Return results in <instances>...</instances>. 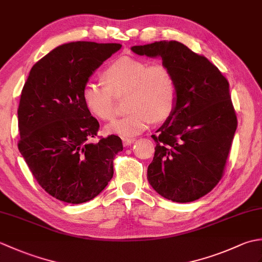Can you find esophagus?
Instances as JSON below:
<instances>
[{
  "mask_svg": "<svg viewBox=\"0 0 262 262\" xmlns=\"http://www.w3.org/2000/svg\"><path fill=\"white\" fill-rule=\"evenodd\" d=\"M135 142V138H130V137H122V144L124 146H129L130 144Z\"/></svg>",
  "mask_w": 262,
  "mask_h": 262,
  "instance_id": "obj_1",
  "label": "esophagus"
}]
</instances>
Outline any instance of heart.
<instances>
[{
	"mask_svg": "<svg viewBox=\"0 0 262 262\" xmlns=\"http://www.w3.org/2000/svg\"><path fill=\"white\" fill-rule=\"evenodd\" d=\"M103 83L88 81L82 89L86 109L101 120L116 115L115 96L127 94V114L107 126L110 134L132 137L144 132L152 121H162L173 113L177 84L171 70L163 64L148 65L129 56L111 63L103 73Z\"/></svg>",
	"mask_w": 262,
	"mask_h": 262,
	"instance_id": "obj_1",
	"label": "heart"
}]
</instances>
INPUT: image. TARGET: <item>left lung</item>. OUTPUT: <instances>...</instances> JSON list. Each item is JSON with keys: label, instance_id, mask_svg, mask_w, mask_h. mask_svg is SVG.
Wrapping results in <instances>:
<instances>
[{"label": "left lung", "instance_id": "obj_1", "mask_svg": "<svg viewBox=\"0 0 262 262\" xmlns=\"http://www.w3.org/2000/svg\"><path fill=\"white\" fill-rule=\"evenodd\" d=\"M137 55L161 57L177 84L173 113L157 133L149 185L161 196L189 203L205 196L220 182L237 120L229 82L214 64L183 43L155 41L133 46Z\"/></svg>", "mask_w": 262, "mask_h": 262}]
</instances>
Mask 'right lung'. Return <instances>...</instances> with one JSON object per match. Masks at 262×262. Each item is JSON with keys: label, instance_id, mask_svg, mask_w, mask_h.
Here are the masks:
<instances>
[{"label": "right lung", "instance_id": "right-lung-1", "mask_svg": "<svg viewBox=\"0 0 262 262\" xmlns=\"http://www.w3.org/2000/svg\"><path fill=\"white\" fill-rule=\"evenodd\" d=\"M120 48V43H64L32 66L22 89L19 151L41 188L64 203L89 202L114 176L121 140L110 135L91 143L100 125L83 102L82 89Z\"/></svg>", "mask_w": 262, "mask_h": 262}]
</instances>
